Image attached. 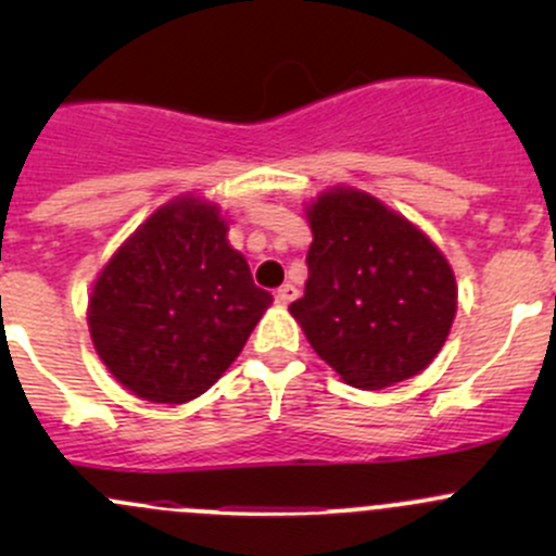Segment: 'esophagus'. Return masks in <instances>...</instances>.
<instances>
[{
    "label": "esophagus",
    "mask_w": 556,
    "mask_h": 556,
    "mask_svg": "<svg viewBox=\"0 0 556 556\" xmlns=\"http://www.w3.org/2000/svg\"><path fill=\"white\" fill-rule=\"evenodd\" d=\"M295 295H299V290H295V285L288 282L277 290V295H274V299H277L279 306H288L290 301H295Z\"/></svg>",
    "instance_id": "34e87169"
}]
</instances>
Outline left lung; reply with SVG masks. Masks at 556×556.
<instances>
[{"mask_svg": "<svg viewBox=\"0 0 556 556\" xmlns=\"http://www.w3.org/2000/svg\"><path fill=\"white\" fill-rule=\"evenodd\" d=\"M304 295L290 304L312 350L361 390H382L433 363L457 312L444 252L414 223L355 188L306 210Z\"/></svg>", "mask_w": 556, "mask_h": 556, "instance_id": "left-lung-1", "label": "left lung"}]
</instances>
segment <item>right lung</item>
I'll use <instances>...</instances> for the list:
<instances>
[{
    "mask_svg": "<svg viewBox=\"0 0 556 556\" xmlns=\"http://www.w3.org/2000/svg\"><path fill=\"white\" fill-rule=\"evenodd\" d=\"M226 233L215 204L179 195L121 244L93 282L88 328L97 355L137 397H199L271 306Z\"/></svg>",
    "mask_w": 556,
    "mask_h": 556,
    "instance_id": "1",
    "label": "right lung"
}]
</instances>
